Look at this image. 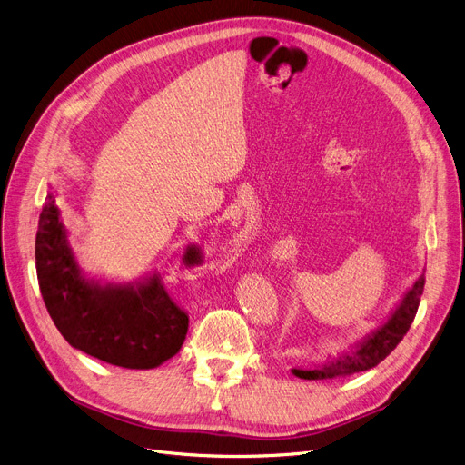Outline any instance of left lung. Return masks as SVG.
I'll use <instances>...</instances> for the list:
<instances>
[{"instance_id":"left-lung-1","label":"left lung","mask_w":465,"mask_h":465,"mask_svg":"<svg viewBox=\"0 0 465 465\" xmlns=\"http://www.w3.org/2000/svg\"><path fill=\"white\" fill-rule=\"evenodd\" d=\"M422 291H424V272L415 280L411 289L403 292L401 300L391 312L387 321L381 322L375 331L366 334L361 341L351 345L347 351L329 354V359H326L321 366L312 370L292 368L291 373L300 379L321 381V379L347 377L352 373L375 368L381 361H385L389 357L407 334L409 326H411L417 315Z\"/></svg>"}]
</instances>
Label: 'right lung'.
<instances>
[{
    "label": "right lung",
    "mask_w": 465,
    "mask_h": 465,
    "mask_svg": "<svg viewBox=\"0 0 465 465\" xmlns=\"http://www.w3.org/2000/svg\"><path fill=\"white\" fill-rule=\"evenodd\" d=\"M56 197L48 191L35 238L39 289L56 329L74 349L120 368L152 370L173 359L187 334V313L155 272L129 283L88 278L69 243ZM199 245H187L183 264H199Z\"/></svg>",
    "instance_id": "right-lung-1"
}]
</instances>
